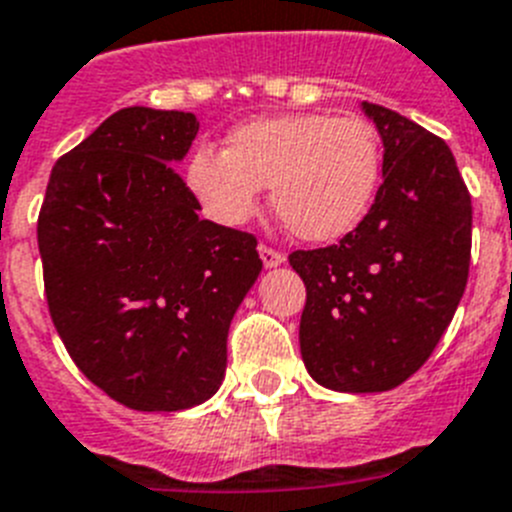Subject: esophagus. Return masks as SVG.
<instances>
[{"instance_id": "1", "label": "esophagus", "mask_w": 512, "mask_h": 512, "mask_svg": "<svg viewBox=\"0 0 512 512\" xmlns=\"http://www.w3.org/2000/svg\"><path fill=\"white\" fill-rule=\"evenodd\" d=\"M259 256H261V261H264L266 269H271V266H282L284 261H287V256H284L282 251H277V248H271V246H264V243L259 246Z\"/></svg>"}]
</instances>
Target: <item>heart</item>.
I'll return each instance as SVG.
<instances>
[{
	"mask_svg": "<svg viewBox=\"0 0 512 512\" xmlns=\"http://www.w3.org/2000/svg\"><path fill=\"white\" fill-rule=\"evenodd\" d=\"M210 220L246 225L271 187V207L300 241H338L366 217L382 182V143L364 117L289 112L243 122L223 151L200 148L184 171Z\"/></svg>",
	"mask_w": 512,
	"mask_h": 512,
	"instance_id": "heart-1",
	"label": "heart"
}]
</instances>
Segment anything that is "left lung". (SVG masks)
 I'll use <instances>...</instances> for the list:
<instances>
[{
  "label": "left lung",
  "instance_id": "1",
  "mask_svg": "<svg viewBox=\"0 0 512 512\" xmlns=\"http://www.w3.org/2000/svg\"><path fill=\"white\" fill-rule=\"evenodd\" d=\"M384 143L372 210L336 246L295 251L307 287L300 351L336 392H387L433 354L469 277L472 197L438 135L361 104Z\"/></svg>",
  "mask_w": 512,
  "mask_h": 512
}]
</instances>
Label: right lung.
I'll list each match as a JSON object with an SVG mask.
<instances>
[{"instance_id": "1", "label": "right lung", "mask_w": 512, "mask_h": 512, "mask_svg": "<svg viewBox=\"0 0 512 512\" xmlns=\"http://www.w3.org/2000/svg\"><path fill=\"white\" fill-rule=\"evenodd\" d=\"M200 122L125 107L61 156L38 217L48 310L84 377L176 413L223 384L228 330L261 274L256 238L197 215L176 174Z\"/></svg>"}]
</instances>
